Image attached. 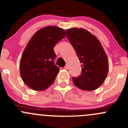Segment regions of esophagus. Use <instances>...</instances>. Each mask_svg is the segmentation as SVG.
<instances>
[{
	"label": "esophagus",
	"mask_w": 128,
	"mask_h": 128,
	"mask_svg": "<svg viewBox=\"0 0 128 128\" xmlns=\"http://www.w3.org/2000/svg\"><path fill=\"white\" fill-rule=\"evenodd\" d=\"M69 65H68V64H66V65L65 66V67H64V68H65L66 70H68V69H69Z\"/></svg>",
	"instance_id": "obj_1"
}]
</instances>
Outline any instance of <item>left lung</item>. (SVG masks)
<instances>
[{"instance_id": "8db88e82", "label": "left lung", "mask_w": 128, "mask_h": 128, "mask_svg": "<svg viewBox=\"0 0 128 128\" xmlns=\"http://www.w3.org/2000/svg\"><path fill=\"white\" fill-rule=\"evenodd\" d=\"M67 37L81 64V74L73 78L74 84L82 90L91 91L104 82L109 70L107 55L95 36L82 28L66 30Z\"/></svg>"}]
</instances>
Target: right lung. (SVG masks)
Returning a JSON list of instances; mask_svg holds the SVG:
<instances>
[{
  "label": "right lung",
  "mask_w": 128,
  "mask_h": 128,
  "mask_svg": "<svg viewBox=\"0 0 128 128\" xmlns=\"http://www.w3.org/2000/svg\"><path fill=\"white\" fill-rule=\"evenodd\" d=\"M66 36L63 28L49 26L39 29L31 38L22 53L19 66L21 78L28 88L42 91L52 84L59 71L54 62V48Z\"/></svg>",
  "instance_id": "obj_1"
}]
</instances>
